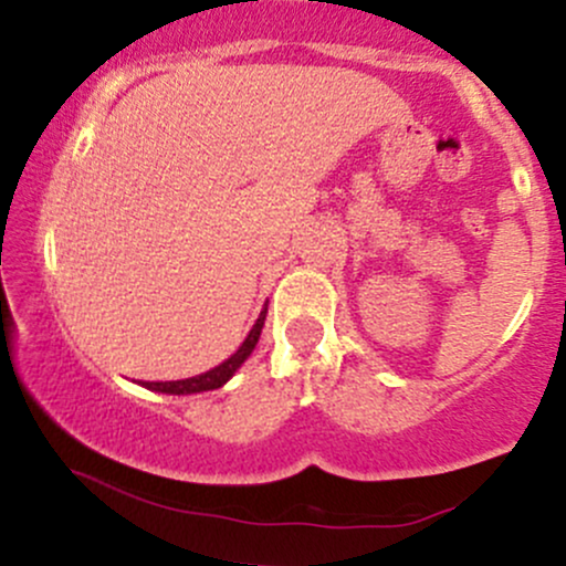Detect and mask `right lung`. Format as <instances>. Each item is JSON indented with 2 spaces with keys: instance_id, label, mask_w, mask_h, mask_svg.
Instances as JSON below:
<instances>
[{
  "instance_id": "1",
  "label": "right lung",
  "mask_w": 566,
  "mask_h": 566,
  "mask_svg": "<svg viewBox=\"0 0 566 566\" xmlns=\"http://www.w3.org/2000/svg\"><path fill=\"white\" fill-rule=\"evenodd\" d=\"M265 314H269V305L261 311V316H258V322L252 324L250 335L244 337L242 346L237 348V354L229 356V359L223 361V365H218L216 369H210V373L205 375H197V378H186V380H170V382H143L146 388H151V391H159V394H172V396H180V394H201V391H216V388L223 386V382H229L233 378V373H237L239 367L244 365L247 356L252 354L258 346V337H261V329H263V322H265Z\"/></svg>"
}]
</instances>
